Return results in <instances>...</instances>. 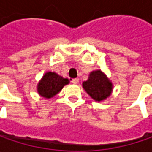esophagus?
Masks as SVG:
<instances>
[{
	"label": "esophagus",
	"mask_w": 152,
	"mask_h": 152,
	"mask_svg": "<svg viewBox=\"0 0 152 152\" xmlns=\"http://www.w3.org/2000/svg\"><path fill=\"white\" fill-rule=\"evenodd\" d=\"M79 79H72V83L74 84V85H77V84H79Z\"/></svg>",
	"instance_id": "esophagus-1"
}]
</instances>
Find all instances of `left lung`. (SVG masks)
<instances>
[{
	"instance_id": "8db88e82",
	"label": "left lung",
	"mask_w": 152,
	"mask_h": 152,
	"mask_svg": "<svg viewBox=\"0 0 152 152\" xmlns=\"http://www.w3.org/2000/svg\"><path fill=\"white\" fill-rule=\"evenodd\" d=\"M85 91L95 101L101 102L107 98L113 91V85L102 71L97 70L90 73L87 81L83 83Z\"/></svg>"
}]
</instances>
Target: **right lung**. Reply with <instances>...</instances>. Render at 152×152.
<instances>
[{
	"label": "right lung",
	"instance_id": "obj_1",
	"mask_svg": "<svg viewBox=\"0 0 152 152\" xmlns=\"http://www.w3.org/2000/svg\"><path fill=\"white\" fill-rule=\"evenodd\" d=\"M69 80L63 79L57 73L48 72L45 74L41 81L38 85V92L41 96L50 98L56 96L63 88L64 85H67Z\"/></svg>",
	"mask_w": 152,
	"mask_h": 152
}]
</instances>
